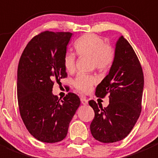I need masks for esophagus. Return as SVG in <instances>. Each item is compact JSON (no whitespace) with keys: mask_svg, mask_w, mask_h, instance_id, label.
Segmentation results:
<instances>
[{"mask_svg":"<svg viewBox=\"0 0 158 158\" xmlns=\"http://www.w3.org/2000/svg\"><path fill=\"white\" fill-rule=\"evenodd\" d=\"M81 102H82V105H87L88 104V100L85 97L82 96L81 97Z\"/></svg>","mask_w":158,"mask_h":158,"instance_id":"esophagus-1","label":"esophagus"}]
</instances>
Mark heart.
Segmentation results:
<instances>
[{
  "mask_svg": "<svg viewBox=\"0 0 158 158\" xmlns=\"http://www.w3.org/2000/svg\"><path fill=\"white\" fill-rule=\"evenodd\" d=\"M75 49L79 56H90L92 64L98 71L106 72L111 68L115 58L114 49L106 41L95 34H85L76 40ZM63 66L67 73H73L76 70V56L72 52H67L63 57ZM98 82L93 75L80 73L73 80V85L78 91L89 93Z\"/></svg>",
  "mask_w": 158,
  "mask_h": 158,
  "instance_id": "heart-1",
  "label": "heart"
}]
</instances>
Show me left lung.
Here are the masks:
<instances>
[{"instance_id": "left-lung-1", "label": "left lung", "mask_w": 158, "mask_h": 158, "mask_svg": "<svg viewBox=\"0 0 158 158\" xmlns=\"http://www.w3.org/2000/svg\"><path fill=\"white\" fill-rule=\"evenodd\" d=\"M143 89L141 63L131 46L122 36L116 43L115 58L109 73L95 89L97 97L109 95V106L103 109L94 100L89 102L95 111L90 125L95 139L113 143L128 136L141 114Z\"/></svg>"}]
</instances>
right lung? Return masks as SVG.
Masks as SVG:
<instances>
[{
	"instance_id": "1",
	"label": "right lung",
	"mask_w": 158,
	"mask_h": 158,
	"mask_svg": "<svg viewBox=\"0 0 158 158\" xmlns=\"http://www.w3.org/2000/svg\"><path fill=\"white\" fill-rule=\"evenodd\" d=\"M73 33L44 31L25 47L17 69V101L25 126L36 139L56 143L66 138L80 105L76 94L63 99L52 94L55 81L67 77L63 57Z\"/></svg>"
}]
</instances>
